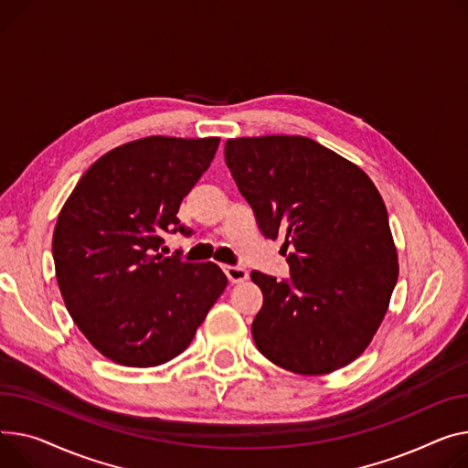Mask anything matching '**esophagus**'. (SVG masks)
Listing matches in <instances>:
<instances>
[{"instance_id": "1", "label": "esophagus", "mask_w": 468, "mask_h": 468, "mask_svg": "<svg viewBox=\"0 0 468 468\" xmlns=\"http://www.w3.org/2000/svg\"><path fill=\"white\" fill-rule=\"evenodd\" d=\"M224 272L228 276V280L231 284H239L248 280V271L244 267H237V265H224Z\"/></svg>"}]
</instances>
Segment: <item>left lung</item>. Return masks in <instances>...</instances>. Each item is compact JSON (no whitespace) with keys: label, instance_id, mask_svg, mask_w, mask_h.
Segmentation results:
<instances>
[{"label":"left lung","instance_id":"obj_1","mask_svg":"<svg viewBox=\"0 0 468 468\" xmlns=\"http://www.w3.org/2000/svg\"><path fill=\"white\" fill-rule=\"evenodd\" d=\"M226 164L267 239L284 235L290 278L252 271L263 292L258 350L297 375H327L378 331L399 263L388 210L352 162L299 135L226 141Z\"/></svg>","mask_w":468,"mask_h":468}]
</instances>
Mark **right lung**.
<instances>
[{"label":"right lung","mask_w":468,"mask_h":468,"mask_svg":"<svg viewBox=\"0 0 468 468\" xmlns=\"http://www.w3.org/2000/svg\"><path fill=\"white\" fill-rule=\"evenodd\" d=\"M218 137H144L93 164L59 210L52 237L58 286L90 345L126 367L182 354L228 286L216 263L160 254L186 233L182 199L208 169Z\"/></svg>","instance_id":"right-lung-1"}]
</instances>
